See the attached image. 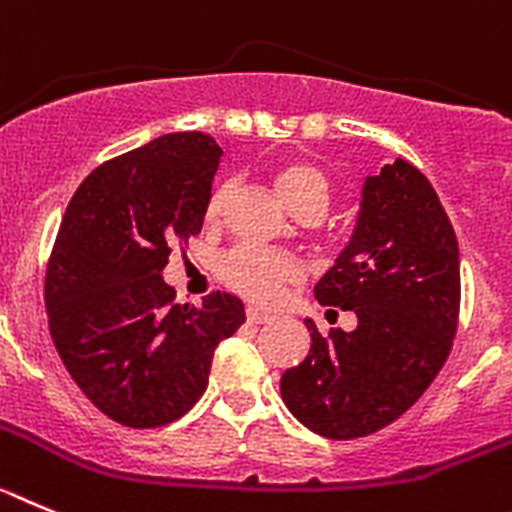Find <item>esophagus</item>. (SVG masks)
<instances>
[{"mask_svg":"<svg viewBox=\"0 0 512 512\" xmlns=\"http://www.w3.org/2000/svg\"><path fill=\"white\" fill-rule=\"evenodd\" d=\"M247 321H252V324H267V321H273V313L267 311H260V308H247Z\"/></svg>","mask_w":512,"mask_h":512,"instance_id":"34e87169","label":"esophagus"}]
</instances>
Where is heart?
<instances>
[{
	"mask_svg": "<svg viewBox=\"0 0 512 512\" xmlns=\"http://www.w3.org/2000/svg\"><path fill=\"white\" fill-rule=\"evenodd\" d=\"M280 199L290 209H321L331 201V181L319 165L290 163L275 178ZM234 183L229 178L216 183L206 199V219H219L232 196ZM216 278L242 298L260 306H273L283 296L285 285L303 278V267L296 257L275 250H260L252 245H237L216 257Z\"/></svg>",
	"mask_w": 512,
	"mask_h": 512,
	"instance_id": "b5f03b06",
	"label": "heart"
}]
</instances>
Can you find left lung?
Returning <instances> with one entry per match:
<instances>
[{
    "mask_svg": "<svg viewBox=\"0 0 512 512\" xmlns=\"http://www.w3.org/2000/svg\"><path fill=\"white\" fill-rule=\"evenodd\" d=\"M321 306L357 313V329L321 334L280 377L288 411L326 439L370 436L403 416L439 375L459 324V245L416 165L370 176L354 237L316 285Z\"/></svg>",
    "mask_w": 512,
    "mask_h": 512,
    "instance_id": "8db88e82",
    "label": "left lung"
}]
</instances>
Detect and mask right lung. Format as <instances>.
<instances>
[{
    "mask_svg": "<svg viewBox=\"0 0 512 512\" xmlns=\"http://www.w3.org/2000/svg\"><path fill=\"white\" fill-rule=\"evenodd\" d=\"M222 150L176 132L101 163L76 188L45 270L53 344L81 393L130 428L191 411L242 301L211 290L201 308L163 283L173 247L201 232Z\"/></svg>",
    "mask_w": 512,
    "mask_h": 512,
    "instance_id": "obj_1",
    "label": "right lung"
}]
</instances>
